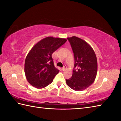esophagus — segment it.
Listing matches in <instances>:
<instances>
[{
  "mask_svg": "<svg viewBox=\"0 0 121 121\" xmlns=\"http://www.w3.org/2000/svg\"><path fill=\"white\" fill-rule=\"evenodd\" d=\"M66 69H67V67H66V65H65V66H64L62 68V70H63V71H65Z\"/></svg>",
  "mask_w": 121,
  "mask_h": 121,
  "instance_id": "esophagus-1",
  "label": "esophagus"
}]
</instances>
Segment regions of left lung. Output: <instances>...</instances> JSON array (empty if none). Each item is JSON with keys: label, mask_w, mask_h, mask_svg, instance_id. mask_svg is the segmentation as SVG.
Wrapping results in <instances>:
<instances>
[{"label": "left lung", "mask_w": 121, "mask_h": 121, "mask_svg": "<svg viewBox=\"0 0 121 121\" xmlns=\"http://www.w3.org/2000/svg\"><path fill=\"white\" fill-rule=\"evenodd\" d=\"M67 38L72 48L75 64L72 76L66 79V83L74 91H82L91 86L96 78L97 57L93 49L86 41L76 36Z\"/></svg>", "instance_id": "8db88e82"}]
</instances>
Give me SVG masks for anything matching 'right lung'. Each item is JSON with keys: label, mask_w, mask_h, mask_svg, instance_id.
I'll list each match as a JSON object with an SVG mask.
<instances>
[{"label": "right lung", "mask_w": 121, "mask_h": 121, "mask_svg": "<svg viewBox=\"0 0 121 121\" xmlns=\"http://www.w3.org/2000/svg\"><path fill=\"white\" fill-rule=\"evenodd\" d=\"M66 40L65 38L47 37L30 49L25 59L24 72L32 86L40 89L52 83L59 71L54 65L52 55Z\"/></svg>", "instance_id": "right-lung-1"}]
</instances>
